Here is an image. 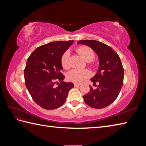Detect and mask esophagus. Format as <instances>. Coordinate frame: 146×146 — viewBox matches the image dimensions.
Segmentation results:
<instances>
[{"instance_id": "obj_1", "label": "esophagus", "mask_w": 146, "mask_h": 146, "mask_svg": "<svg viewBox=\"0 0 146 146\" xmlns=\"http://www.w3.org/2000/svg\"><path fill=\"white\" fill-rule=\"evenodd\" d=\"M81 84H78V83H75L74 84V86H75V87H78V86H80Z\"/></svg>"}]
</instances>
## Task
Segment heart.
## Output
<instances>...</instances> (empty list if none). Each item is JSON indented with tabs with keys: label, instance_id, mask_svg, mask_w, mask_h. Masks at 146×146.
Returning a JSON list of instances; mask_svg holds the SVG:
<instances>
[{
	"label": "heart",
	"instance_id": "obj_1",
	"mask_svg": "<svg viewBox=\"0 0 146 146\" xmlns=\"http://www.w3.org/2000/svg\"><path fill=\"white\" fill-rule=\"evenodd\" d=\"M77 52L82 56L86 62H91L95 57V53L91 48L87 46H82L77 49ZM61 64L62 67L68 70L71 67L70 60V52L66 51L61 57ZM91 73L88 70H72L67 74V78L71 82L75 83H80L90 77Z\"/></svg>",
	"mask_w": 146,
	"mask_h": 146
}]
</instances>
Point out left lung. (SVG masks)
Here are the masks:
<instances>
[{
	"mask_svg": "<svg viewBox=\"0 0 146 146\" xmlns=\"http://www.w3.org/2000/svg\"><path fill=\"white\" fill-rule=\"evenodd\" d=\"M78 44L87 46L98 56L99 65L97 73L90 80L95 85L91 86L89 93L84 96L86 104L90 107L101 109L107 107L115 100L123 85V68L119 56L106 44L95 40H81Z\"/></svg>",
	"mask_w": 146,
	"mask_h": 146,
	"instance_id": "1",
	"label": "left lung"
}]
</instances>
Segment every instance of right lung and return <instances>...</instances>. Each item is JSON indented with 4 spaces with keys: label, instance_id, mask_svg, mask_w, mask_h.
I'll return each mask as SVG.
<instances>
[{
    "label": "right lung",
    "instance_id": "obj_1",
    "mask_svg": "<svg viewBox=\"0 0 146 146\" xmlns=\"http://www.w3.org/2000/svg\"><path fill=\"white\" fill-rule=\"evenodd\" d=\"M73 40L56 41L44 44L33 51L24 70L26 86L33 100L46 110H55L66 102L72 82H64L61 57ZM59 81L58 86H54Z\"/></svg>",
    "mask_w": 146,
    "mask_h": 146
}]
</instances>
